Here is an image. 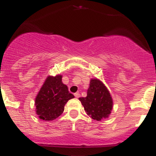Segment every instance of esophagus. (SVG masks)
<instances>
[{"instance_id":"34e87169","label":"esophagus","mask_w":156,"mask_h":156,"mask_svg":"<svg viewBox=\"0 0 156 156\" xmlns=\"http://www.w3.org/2000/svg\"><path fill=\"white\" fill-rule=\"evenodd\" d=\"M75 96L76 98H79L80 97V94L78 93V92H76V93H75Z\"/></svg>"}]
</instances>
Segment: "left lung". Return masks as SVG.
<instances>
[{"label":"left lung","mask_w":156,"mask_h":156,"mask_svg":"<svg viewBox=\"0 0 156 156\" xmlns=\"http://www.w3.org/2000/svg\"><path fill=\"white\" fill-rule=\"evenodd\" d=\"M87 115L100 121L108 118L113 109V99L108 88L97 78H92L86 97L79 98Z\"/></svg>","instance_id":"obj_1"}]
</instances>
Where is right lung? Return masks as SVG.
Instances as JSON below:
<instances>
[{
	"label": "right lung",
	"mask_w": 156,
	"mask_h": 156,
	"mask_svg": "<svg viewBox=\"0 0 156 156\" xmlns=\"http://www.w3.org/2000/svg\"><path fill=\"white\" fill-rule=\"evenodd\" d=\"M75 97L62 82V75L48 76L35 99L36 113L39 118L52 121L61 116L64 106L69 99Z\"/></svg>",
	"instance_id": "right-lung-1"
}]
</instances>
